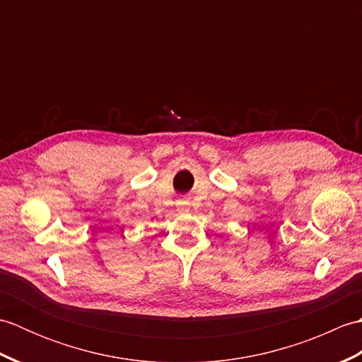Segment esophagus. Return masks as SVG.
<instances>
[{
  "mask_svg": "<svg viewBox=\"0 0 362 362\" xmlns=\"http://www.w3.org/2000/svg\"><path fill=\"white\" fill-rule=\"evenodd\" d=\"M177 210L182 213H187L189 210V202L188 201H179L177 202Z\"/></svg>",
  "mask_w": 362,
  "mask_h": 362,
  "instance_id": "34e87169",
  "label": "esophagus"
}]
</instances>
